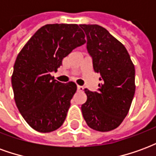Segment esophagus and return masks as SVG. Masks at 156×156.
Here are the masks:
<instances>
[{"mask_svg": "<svg viewBox=\"0 0 156 156\" xmlns=\"http://www.w3.org/2000/svg\"><path fill=\"white\" fill-rule=\"evenodd\" d=\"M83 90V86H79V85H78V91L81 92Z\"/></svg>", "mask_w": 156, "mask_h": 156, "instance_id": "obj_1", "label": "esophagus"}]
</instances>
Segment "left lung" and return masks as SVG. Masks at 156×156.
Masks as SVG:
<instances>
[{
  "label": "left lung",
  "instance_id": "8db88e82",
  "mask_svg": "<svg viewBox=\"0 0 156 156\" xmlns=\"http://www.w3.org/2000/svg\"><path fill=\"white\" fill-rule=\"evenodd\" d=\"M87 36V48L95 73L100 75L98 92L85 89L83 116L89 127L115 129L129 113L135 92V70L127 49L101 26L79 25Z\"/></svg>",
  "mask_w": 156,
  "mask_h": 156
}]
</instances>
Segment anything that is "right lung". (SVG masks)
<instances>
[{
	"mask_svg": "<svg viewBox=\"0 0 156 156\" xmlns=\"http://www.w3.org/2000/svg\"><path fill=\"white\" fill-rule=\"evenodd\" d=\"M84 38L77 24H48L35 32L17 55L12 75L14 99L35 130L49 133L63 124L77 85L57 81L51 73L58 71L74 48L84 44Z\"/></svg>",
	"mask_w": 156,
	"mask_h": 156,
	"instance_id": "obj_1",
	"label": "right lung"
}]
</instances>
